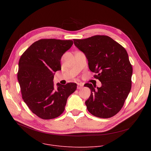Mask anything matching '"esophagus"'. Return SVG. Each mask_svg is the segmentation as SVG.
Masks as SVG:
<instances>
[{"label": "esophagus", "mask_w": 151, "mask_h": 151, "mask_svg": "<svg viewBox=\"0 0 151 151\" xmlns=\"http://www.w3.org/2000/svg\"><path fill=\"white\" fill-rule=\"evenodd\" d=\"M84 85L82 83H78V87H77V89H81L83 88Z\"/></svg>", "instance_id": "34e87169"}]
</instances>
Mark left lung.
Masks as SVG:
<instances>
[{"label": "left lung", "instance_id": "8db88e82", "mask_svg": "<svg viewBox=\"0 0 151 151\" xmlns=\"http://www.w3.org/2000/svg\"><path fill=\"white\" fill-rule=\"evenodd\" d=\"M74 44L88 61L89 70L97 73L100 88L86 83L91 93L85 101L89 112L100 118H109L122 108L131 90L133 69L123 46L106 35L73 39Z\"/></svg>", "mask_w": 151, "mask_h": 151}]
</instances>
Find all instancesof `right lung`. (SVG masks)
Listing matches in <instances>:
<instances>
[{
    "label": "right lung",
    "mask_w": 151,
    "mask_h": 151,
    "mask_svg": "<svg viewBox=\"0 0 151 151\" xmlns=\"http://www.w3.org/2000/svg\"><path fill=\"white\" fill-rule=\"evenodd\" d=\"M72 40L41 39L31 45L19 61L18 80L22 99L34 114L43 119L59 116L68 97L76 89V83H53L55 71L61 70L60 59L72 46Z\"/></svg>",
    "instance_id": "add662e5"
}]
</instances>
